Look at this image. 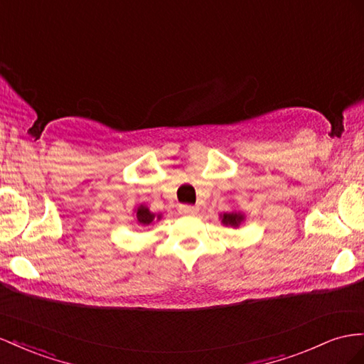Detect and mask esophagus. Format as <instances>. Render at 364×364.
Returning <instances> with one entry per match:
<instances>
[{
  "label": "esophagus",
  "instance_id": "obj_1",
  "mask_svg": "<svg viewBox=\"0 0 364 364\" xmlns=\"http://www.w3.org/2000/svg\"><path fill=\"white\" fill-rule=\"evenodd\" d=\"M181 213L182 214H188V215H191V214H196L199 211V206H196V205H181Z\"/></svg>",
  "mask_w": 364,
  "mask_h": 364
}]
</instances>
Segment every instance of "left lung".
Masks as SVG:
<instances>
[{
  "label": "left lung",
  "instance_id": "obj_1",
  "mask_svg": "<svg viewBox=\"0 0 364 364\" xmlns=\"http://www.w3.org/2000/svg\"><path fill=\"white\" fill-rule=\"evenodd\" d=\"M220 220L225 225V227H231V228H239L240 225L245 222V213L243 211H227V213H222L220 215Z\"/></svg>",
  "mask_w": 364,
  "mask_h": 364
}]
</instances>
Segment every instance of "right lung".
Returning <instances> with one entry per match:
<instances>
[{
  "label": "right lung",
  "instance_id": "right-lung-1",
  "mask_svg": "<svg viewBox=\"0 0 364 364\" xmlns=\"http://www.w3.org/2000/svg\"><path fill=\"white\" fill-rule=\"evenodd\" d=\"M162 219V213L156 214V213H151L150 208L146 205L141 203L137 205L134 208V220L136 223L139 225V227H150V225H154L156 220H161Z\"/></svg>",
  "mask_w": 364,
  "mask_h": 364
}]
</instances>
